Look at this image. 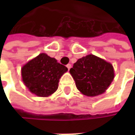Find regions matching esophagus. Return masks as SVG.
<instances>
[{"mask_svg":"<svg viewBox=\"0 0 135 135\" xmlns=\"http://www.w3.org/2000/svg\"><path fill=\"white\" fill-rule=\"evenodd\" d=\"M67 68H68V70H70V68H71V65H70V64H68V65H67Z\"/></svg>","mask_w":135,"mask_h":135,"instance_id":"34e87169","label":"esophagus"}]
</instances>
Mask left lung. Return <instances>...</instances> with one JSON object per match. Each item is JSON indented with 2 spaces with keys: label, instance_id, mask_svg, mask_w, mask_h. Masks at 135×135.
<instances>
[{
  "label": "left lung",
  "instance_id": "1",
  "mask_svg": "<svg viewBox=\"0 0 135 135\" xmlns=\"http://www.w3.org/2000/svg\"><path fill=\"white\" fill-rule=\"evenodd\" d=\"M70 74L77 89L89 97L103 94L114 78L113 65L94 55L77 60L70 69Z\"/></svg>",
  "mask_w": 135,
  "mask_h": 135
}]
</instances>
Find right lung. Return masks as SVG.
Listing matches in <instances>:
<instances>
[{
  "instance_id": "obj_1",
  "label": "right lung",
  "mask_w": 135,
  "mask_h": 135,
  "mask_svg": "<svg viewBox=\"0 0 135 135\" xmlns=\"http://www.w3.org/2000/svg\"><path fill=\"white\" fill-rule=\"evenodd\" d=\"M68 71L65 65L40 53L22 68V77L29 91L39 97H48L57 90L61 76Z\"/></svg>"
}]
</instances>
